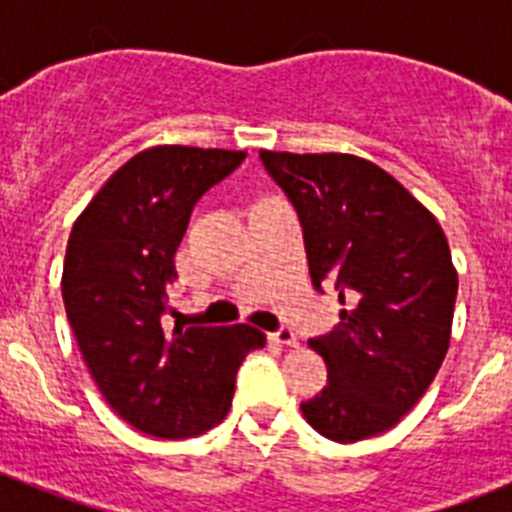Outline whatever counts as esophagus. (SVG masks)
Wrapping results in <instances>:
<instances>
[{"label": "esophagus", "instance_id": "34e87169", "mask_svg": "<svg viewBox=\"0 0 512 512\" xmlns=\"http://www.w3.org/2000/svg\"><path fill=\"white\" fill-rule=\"evenodd\" d=\"M271 341L277 343V346H289V348L297 346V336L289 328H282V330H277V333H271Z\"/></svg>", "mask_w": 512, "mask_h": 512}]
</instances>
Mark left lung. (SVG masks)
Wrapping results in <instances>:
<instances>
[{
	"mask_svg": "<svg viewBox=\"0 0 512 512\" xmlns=\"http://www.w3.org/2000/svg\"><path fill=\"white\" fill-rule=\"evenodd\" d=\"M297 207L312 284L336 279L341 323L310 341L328 366L307 423L338 443L390 431L431 387L449 351L459 277L433 212L351 153L261 151Z\"/></svg>",
	"mask_w": 512,
	"mask_h": 512,
	"instance_id": "1",
	"label": "left lung"
}]
</instances>
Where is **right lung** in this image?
Here are the masks:
<instances>
[{
    "mask_svg": "<svg viewBox=\"0 0 512 512\" xmlns=\"http://www.w3.org/2000/svg\"><path fill=\"white\" fill-rule=\"evenodd\" d=\"M246 151L153 146L135 153L76 217L61 292L102 397L156 438H192L228 415L235 372L266 346L253 325L164 328L174 253L202 194Z\"/></svg>",
    "mask_w": 512,
    "mask_h": 512,
    "instance_id": "right-lung-1",
    "label": "right lung"
}]
</instances>
